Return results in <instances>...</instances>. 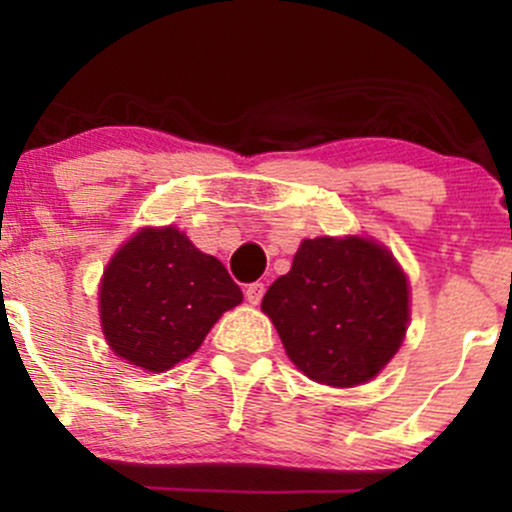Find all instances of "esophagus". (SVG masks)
Masks as SVG:
<instances>
[{
	"instance_id": "obj_1",
	"label": "esophagus",
	"mask_w": 512,
	"mask_h": 512,
	"mask_svg": "<svg viewBox=\"0 0 512 512\" xmlns=\"http://www.w3.org/2000/svg\"><path fill=\"white\" fill-rule=\"evenodd\" d=\"M262 296H264V284H260V281H255V284L245 286V298H248L252 305L260 303Z\"/></svg>"
}]
</instances>
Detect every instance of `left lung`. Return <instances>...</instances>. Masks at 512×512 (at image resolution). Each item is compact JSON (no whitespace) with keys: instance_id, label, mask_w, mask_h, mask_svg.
<instances>
[{"instance_id":"1","label":"left lung","mask_w":512,"mask_h":512,"mask_svg":"<svg viewBox=\"0 0 512 512\" xmlns=\"http://www.w3.org/2000/svg\"><path fill=\"white\" fill-rule=\"evenodd\" d=\"M286 354L310 380L354 387L378 375L409 322L407 276L366 238L303 240L262 298Z\"/></svg>"}]
</instances>
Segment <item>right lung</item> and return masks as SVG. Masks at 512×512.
Returning a JSON list of instances; mask_svg holds the SVG:
<instances>
[{
    "label": "right lung",
    "instance_id": "add662e5",
    "mask_svg": "<svg viewBox=\"0 0 512 512\" xmlns=\"http://www.w3.org/2000/svg\"><path fill=\"white\" fill-rule=\"evenodd\" d=\"M240 301L226 267L178 228H144L105 269L103 334L132 366L163 373L195 354L221 313Z\"/></svg>",
    "mask_w": 512,
    "mask_h": 512
}]
</instances>
